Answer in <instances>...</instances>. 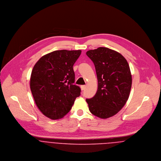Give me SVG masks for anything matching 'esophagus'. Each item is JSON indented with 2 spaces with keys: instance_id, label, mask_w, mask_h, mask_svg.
I'll use <instances>...</instances> for the list:
<instances>
[{
  "instance_id": "34e87169",
  "label": "esophagus",
  "mask_w": 161,
  "mask_h": 161,
  "mask_svg": "<svg viewBox=\"0 0 161 161\" xmlns=\"http://www.w3.org/2000/svg\"><path fill=\"white\" fill-rule=\"evenodd\" d=\"M86 86H80L81 90H82V91H84V90L86 89Z\"/></svg>"
}]
</instances>
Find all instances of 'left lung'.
Returning <instances> with one entry per match:
<instances>
[{"label":"left lung","instance_id":"left-lung-1","mask_svg":"<svg viewBox=\"0 0 161 161\" xmlns=\"http://www.w3.org/2000/svg\"><path fill=\"white\" fill-rule=\"evenodd\" d=\"M87 56L94 64L98 89L91 98H87L92 114L106 119L116 115L127 102L132 77L126 59L117 51L105 47L89 50Z\"/></svg>","mask_w":161,"mask_h":161}]
</instances>
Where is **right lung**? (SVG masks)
Returning <instances> with one entry per match:
<instances>
[{
	"label": "right lung",
	"mask_w": 161,
	"mask_h": 161,
	"mask_svg": "<svg viewBox=\"0 0 161 161\" xmlns=\"http://www.w3.org/2000/svg\"><path fill=\"white\" fill-rule=\"evenodd\" d=\"M80 50H57L42 56L34 66L30 89L41 112L51 119H58L71 109L80 89L74 85L73 66Z\"/></svg>",
	"instance_id": "obj_1"
}]
</instances>
